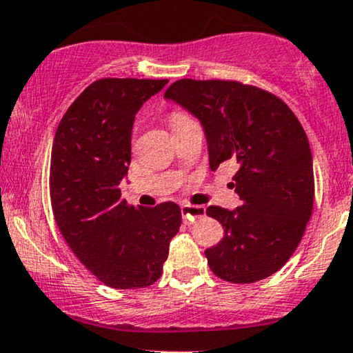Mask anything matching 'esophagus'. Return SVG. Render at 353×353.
I'll list each match as a JSON object with an SVG mask.
<instances>
[{
    "instance_id": "1",
    "label": "esophagus",
    "mask_w": 353,
    "mask_h": 353,
    "mask_svg": "<svg viewBox=\"0 0 353 353\" xmlns=\"http://www.w3.org/2000/svg\"><path fill=\"white\" fill-rule=\"evenodd\" d=\"M205 208L203 206H194V205H183L181 206V214H183L185 223H193L196 219L205 216Z\"/></svg>"
}]
</instances>
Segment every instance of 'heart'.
<instances>
[{"mask_svg": "<svg viewBox=\"0 0 353 353\" xmlns=\"http://www.w3.org/2000/svg\"><path fill=\"white\" fill-rule=\"evenodd\" d=\"M190 117H186L185 114H180V112H173L172 115H170V125H172V130H176L178 127H181L183 123L190 122Z\"/></svg>", "mask_w": 353, "mask_h": 353, "instance_id": "b5f03b06", "label": "heart"}]
</instances>
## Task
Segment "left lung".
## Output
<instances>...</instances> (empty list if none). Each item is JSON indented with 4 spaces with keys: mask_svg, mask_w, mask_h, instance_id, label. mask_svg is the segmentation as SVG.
Instances as JSON below:
<instances>
[{
    "mask_svg": "<svg viewBox=\"0 0 353 353\" xmlns=\"http://www.w3.org/2000/svg\"><path fill=\"white\" fill-rule=\"evenodd\" d=\"M201 122L210 168L233 161L241 206H210L225 236L205 251L210 269L234 284L266 279L288 263L312 214V153L294 112L268 90L236 81L180 79L165 92ZM234 186V183H233Z\"/></svg>",
    "mask_w": 353,
    "mask_h": 353,
    "instance_id": "obj_1",
    "label": "left lung"
}]
</instances>
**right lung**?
I'll return each mask as SVG.
<instances>
[{"instance_id": "right-lung-1", "label": "right lung", "mask_w": 353, "mask_h": 353, "mask_svg": "<svg viewBox=\"0 0 353 353\" xmlns=\"http://www.w3.org/2000/svg\"><path fill=\"white\" fill-rule=\"evenodd\" d=\"M167 82L95 81L72 102L54 137L49 173L54 218L77 259L114 289L155 283L181 225V210L173 201L135 208L119 188L130 165L135 114Z\"/></svg>"}]
</instances>
